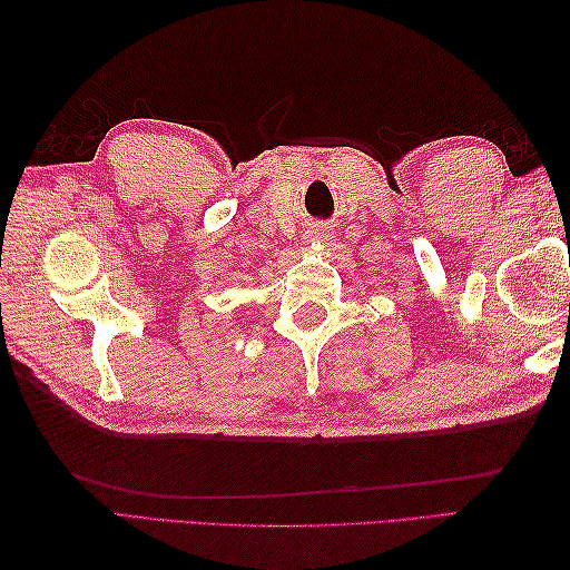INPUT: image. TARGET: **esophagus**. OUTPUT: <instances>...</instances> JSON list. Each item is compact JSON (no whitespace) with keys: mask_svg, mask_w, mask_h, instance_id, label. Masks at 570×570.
<instances>
[{"mask_svg":"<svg viewBox=\"0 0 570 570\" xmlns=\"http://www.w3.org/2000/svg\"><path fill=\"white\" fill-rule=\"evenodd\" d=\"M306 239L311 242V247H321V245H328V242L333 239V235H331V229H325V227H318V229H311V233L306 235Z\"/></svg>","mask_w":570,"mask_h":570,"instance_id":"34e87169","label":"esophagus"}]
</instances>
